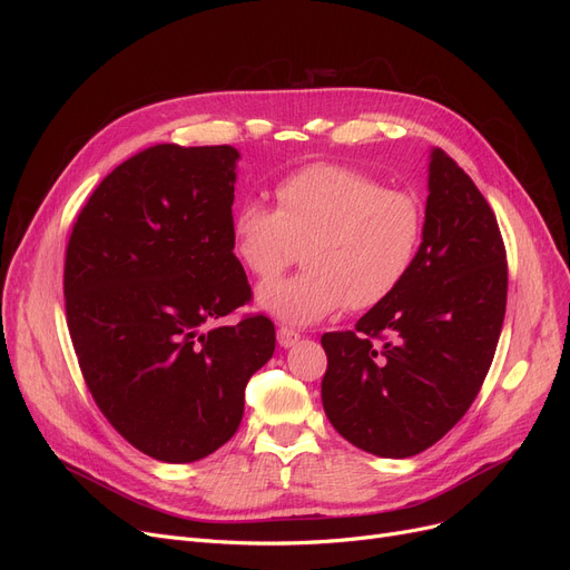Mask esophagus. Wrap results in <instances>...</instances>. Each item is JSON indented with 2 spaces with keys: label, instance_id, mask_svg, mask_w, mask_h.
<instances>
[{
  "label": "esophagus",
  "instance_id": "34e87169",
  "mask_svg": "<svg viewBox=\"0 0 570 570\" xmlns=\"http://www.w3.org/2000/svg\"><path fill=\"white\" fill-rule=\"evenodd\" d=\"M297 340H301V333H295L293 327L282 325L279 331H277V342H279V346H284V348H288V346L297 344Z\"/></svg>",
  "mask_w": 570,
  "mask_h": 570
}]
</instances>
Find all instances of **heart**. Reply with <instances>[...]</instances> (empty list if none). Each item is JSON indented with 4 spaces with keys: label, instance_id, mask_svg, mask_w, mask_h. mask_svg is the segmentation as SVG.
<instances>
[{
    "label": "heart",
    "instance_id": "b5f03b06",
    "mask_svg": "<svg viewBox=\"0 0 570 570\" xmlns=\"http://www.w3.org/2000/svg\"><path fill=\"white\" fill-rule=\"evenodd\" d=\"M425 217L415 196L383 189L337 164H312L275 185V207L245 200L233 217V249L249 273L279 277L303 247L305 273L265 284L258 307L288 323H314L344 305L385 303L409 277Z\"/></svg>",
    "mask_w": 570,
    "mask_h": 570
}]
</instances>
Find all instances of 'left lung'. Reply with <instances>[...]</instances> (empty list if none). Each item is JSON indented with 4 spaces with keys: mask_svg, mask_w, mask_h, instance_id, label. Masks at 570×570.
<instances>
[{
    "mask_svg": "<svg viewBox=\"0 0 570 570\" xmlns=\"http://www.w3.org/2000/svg\"><path fill=\"white\" fill-rule=\"evenodd\" d=\"M423 243L404 284L355 331L325 333L327 421L379 458H411L469 411L488 376L508 293L492 207L443 149L430 155Z\"/></svg>",
    "mask_w": 570,
    "mask_h": 570,
    "instance_id": "8db88e82",
    "label": "left lung"
}]
</instances>
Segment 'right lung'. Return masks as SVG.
I'll use <instances>...</instances> for the list:
<instances>
[{
    "label": "right lung",
    "mask_w": 570,
    "mask_h": 570,
    "mask_svg": "<svg viewBox=\"0 0 570 570\" xmlns=\"http://www.w3.org/2000/svg\"><path fill=\"white\" fill-rule=\"evenodd\" d=\"M230 145L147 147L119 164L73 224L67 325L108 423L140 453L187 464L239 428L245 387L275 353L263 314L209 326L252 301L233 254Z\"/></svg>",
    "instance_id": "add662e5"
}]
</instances>
